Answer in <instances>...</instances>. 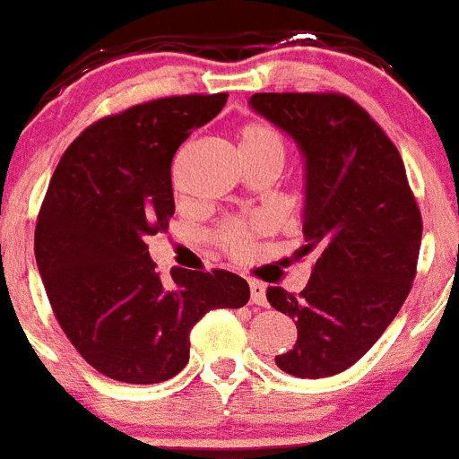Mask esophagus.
Instances as JSON below:
<instances>
[{
  "instance_id": "esophagus-1",
  "label": "esophagus",
  "mask_w": 459,
  "mask_h": 459,
  "mask_svg": "<svg viewBox=\"0 0 459 459\" xmlns=\"http://www.w3.org/2000/svg\"><path fill=\"white\" fill-rule=\"evenodd\" d=\"M250 302L257 307H266V287L259 281H250Z\"/></svg>"
}]
</instances>
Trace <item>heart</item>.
<instances>
[{
    "instance_id": "1",
    "label": "heart",
    "mask_w": 459,
    "mask_h": 459,
    "mask_svg": "<svg viewBox=\"0 0 459 459\" xmlns=\"http://www.w3.org/2000/svg\"><path fill=\"white\" fill-rule=\"evenodd\" d=\"M238 154H273L281 159L284 143L275 127L252 120L238 129ZM247 241H250V234L241 222H227L216 232V243L230 255H243L247 250Z\"/></svg>"
}]
</instances>
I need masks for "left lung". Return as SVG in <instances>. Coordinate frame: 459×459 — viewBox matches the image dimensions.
I'll list each match as a JSON object with an SVG mask.
<instances>
[{
    "instance_id": "8db88e82",
    "label": "left lung",
    "mask_w": 459,
    "mask_h": 459,
    "mask_svg": "<svg viewBox=\"0 0 459 459\" xmlns=\"http://www.w3.org/2000/svg\"><path fill=\"white\" fill-rule=\"evenodd\" d=\"M250 107L287 132L305 159L307 287L266 291L298 342L275 357L289 376L327 377L371 351L411 289L423 222L396 145L339 92H255Z\"/></svg>"
}]
</instances>
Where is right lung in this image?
<instances>
[{"mask_svg":"<svg viewBox=\"0 0 459 459\" xmlns=\"http://www.w3.org/2000/svg\"><path fill=\"white\" fill-rule=\"evenodd\" d=\"M225 102L216 92L129 107L83 129L54 170L36 222L38 271L70 343L111 380H170L186 367L193 325L250 300L247 281L221 268H175L166 287L145 243L175 213L172 157Z\"/></svg>","mask_w":459,"mask_h":459,"instance_id":"right-lung-1","label":"right lung"}]
</instances>
